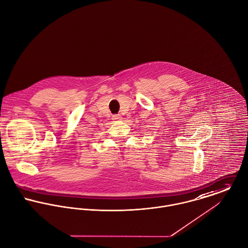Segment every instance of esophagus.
Instances as JSON below:
<instances>
[{
    "instance_id": "34e87169",
    "label": "esophagus",
    "mask_w": 248,
    "mask_h": 248,
    "mask_svg": "<svg viewBox=\"0 0 248 248\" xmlns=\"http://www.w3.org/2000/svg\"><path fill=\"white\" fill-rule=\"evenodd\" d=\"M111 118H112V120H115V121H119L122 119L121 115H119V114H114V115H112Z\"/></svg>"
}]
</instances>
